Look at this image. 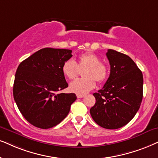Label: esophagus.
Instances as JSON below:
<instances>
[{"mask_svg": "<svg viewBox=\"0 0 158 158\" xmlns=\"http://www.w3.org/2000/svg\"><path fill=\"white\" fill-rule=\"evenodd\" d=\"M84 96H85L84 95H77V97L78 98H82Z\"/></svg>", "mask_w": 158, "mask_h": 158, "instance_id": "1", "label": "esophagus"}]
</instances>
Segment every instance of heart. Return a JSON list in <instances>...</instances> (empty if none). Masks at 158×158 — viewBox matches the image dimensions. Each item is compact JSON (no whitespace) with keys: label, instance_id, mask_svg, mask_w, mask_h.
<instances>
[{"label":"heart","instance_id":"b5f03b06","mask_svg":"<svg viewBox=\"0 0 158 158\" xmlns=\"http://www.w3.org/2000/svg\"><path fill=\"white\" fill-rule=\"evenodd\" d=\"M79 69H85L83 79H76L70 84V91L77 95H85L95 87V81L101 83L109 76V67L101 62L98 56L92 52L81 54L78 57L77 63L69 59L62 65V72L67 79H73L77 77Z\"/></svg>","mask_w":158,"mask_h":158}]
</instances>
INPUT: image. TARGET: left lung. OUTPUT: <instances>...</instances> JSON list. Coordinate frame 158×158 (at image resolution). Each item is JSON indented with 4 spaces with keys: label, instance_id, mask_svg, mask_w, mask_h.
<instances>
[{
    "label": "left lung",
    "instance_id": "8db88e82",
    "mask_svg": "<svg viewBox=\"0 0 158 158\" xmlns=\"http://www.w3.org/2000/svg\"><path fill=\"white\" fill-rule=\"evenodd\" d=\"M110 75L101 89L93 94L95 103L89 112L93 120L106 129L127 125L137 113L143 98V75L129 56L108 49Z\"/></svg>",
    "mask_w": 158,
    "mask_h": 158
}]
</instances>
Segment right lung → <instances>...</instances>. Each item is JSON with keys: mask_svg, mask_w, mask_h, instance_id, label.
I'll list each match as a JSON object with an SVG mask.
<instances>
[{"mask_svg": "<svg viewBox=\"0 0 158 158\" xmlns=\"http://www.w3.org/2000/svg\"><path fill=\"white\" fill-rule=\"evenodd\" d=\"M65 49L44 48L19 65L14 98L26 120L35 127L51 128L67 117L77 99L74 93H58L68 87L62 65L72 57Z\"/></svg>", "mask_w": 158, "mask_h": 158, "instance_id": "1", "label": "right lung"}]
</instances>
